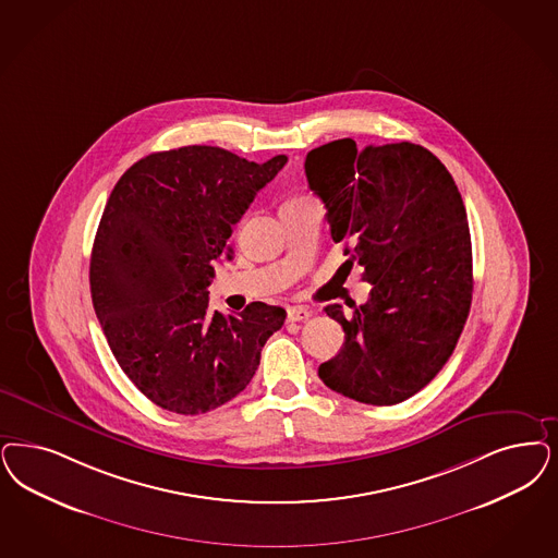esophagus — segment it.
<instances>
[{
    "label": "esophagus",
    "mask_w": 558,
    "mask_h": 558,
    "mask_svg": "<svg viewBox=\"0 0 558 558\" xmlns=\"http://www.w3.org/2000/svg\"><path fill=\"white\" fill-rule=\"evenodd\" d=\"M287 317H289V322H307L311 311L305 307H290Z\"/></svg>",
    "instance_id": "esophagus-1"
}]
</instances>
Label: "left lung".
<instances>
[{
    "label": "left lung",
    "instance_id": "left-lung-1",
    "mask_svg": "<svg viewBox=\"0 0 558 558\" xmlns=\"http://www.w3.org/2000/svg\"><path fill=\"white\" fill-rule=\"evenodd\" d=\"M308 187L326 204L331 239L373 284L347 317V342L319 366L350 400L393 405L430 384L453 354L472 303V243L453 177L418 144L356 148L344 137L307 154ZM342 266V268H344Z\"/></svg>",
    "mask_w": 558,
    "mask_h": 558
}]
</instances>
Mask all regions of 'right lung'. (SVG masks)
I'll list each match as a JSON object with an SVG mask.
<instances>
[{
  "instance_id": "right-lung-1",
  "label": "right lung",
  "mask_w": 558,
  "mask_h": 558,
  "mask_svg": "<svg viewBox=\"0 0 558 558\" xmlns=\"http://www.w3.org/2000/svg\"><path fill=\"white\" fill-rule=\"evenodd\" d=\"M250 162L218 146L137 160L117 181L90 257V294L123 373L156 405L204 414L250 385L287 311L208 308L214 262L231 259L232 225L287 165Z\"/></svg>"
}]
</instances>
